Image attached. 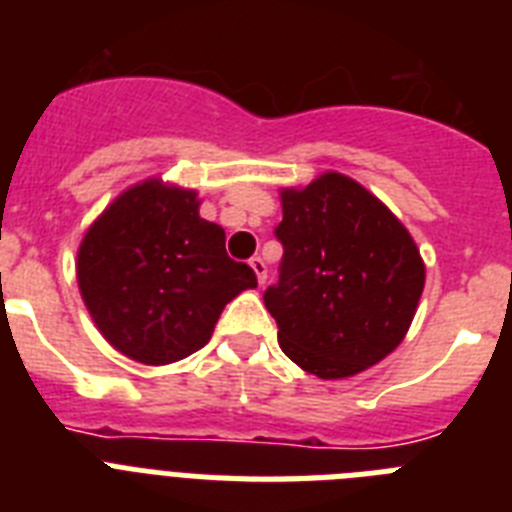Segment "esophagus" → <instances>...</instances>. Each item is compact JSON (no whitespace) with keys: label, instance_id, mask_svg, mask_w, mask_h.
<instances>
[{"label":"esophagus","instance_id":"34e87169","mask_svg":"<svg viewBox=\"0 0 512 512\" xmlns=\"http://www.w3.org/2000/svg\"><path fill=\"white\" fill-rule=\"evenodd\" d=\"M249 268L255 270L257 283H260V286H263L265 278H268V268H265V260H263V257H252V260H249Z\"/></svg>","mask_w":512,"mask_h":512}]
</instances>
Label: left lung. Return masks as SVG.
Segmentation results:
<instances>
[{"instance_id": "8db88e82", "label": "left lung", "mask_w": 512, "mask_h": 512, "mask_svg": "<svg viewBox=\"0 0 512 512\" xmlns=\"http://www.w3.org/2000/svg\"><path fill=\"white\" fill-rule=\"evenodd\" d=\"M281 208V278L265 307L283 354L320 380L359 375L411 328L427 273L414 236L338 171L281 190Z\"/></svg>"}]
</instances>
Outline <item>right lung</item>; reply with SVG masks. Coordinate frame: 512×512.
Wrapping results in <instances>:
<instances>
[{
    "label": "right lung",
    "instance_id": "add662e5",
    "mask_svg": "<svg viewBox=\"0 0 512 512\" xmlns=\"http://www.w3.org/2000/svg\"><path fill=\"white\" fill-rule=\"evenodd\" d=\"M77 286L119 354L161 367L203 349L223 307L257 278L226 255V231L200 218L195 190L150 176L90 223Z\"/></svg>",
    "mask_w": 512,
    "mask_h": 512
}]
</instances>
